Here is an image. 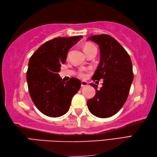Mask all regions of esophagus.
<instances>
[{
  "instance_id": "34e87169",
  "label": "esophagus",
  "mask_w": 157,
  "mask_h": 157,
  "mask_svg": "<svg viewBox=\"0 0 157 157\" xmlns=\"http://www.w3.org/2000/svg\"><path fill=\"white\" fill-rule=\"evenodd\" d=\"M88 85V82L87 81H81V87L82 88H83V87H86Z\"/></svg>"
}]
</instances>
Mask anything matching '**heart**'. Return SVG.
<instances>
[{"instance_id":"1","label":"heart","mask_w":157,"mask_h":157,"mask_svg":"<svg viewBox=\"0 0 157 157\" xmlns=\"http://www.w3.org/2000/svg\"><path fill=\"white\" fill-rule=\"evenodd\" d=\"M94 47H94V45L91 44H90V43H87V44H85V45H84V47H83V49H84L85 53H86L87 51H88L89 50H90L91 48H94ZM78 75L80 76L81 77H82V78H83V77L86 76V73L84 72L83 70H81L80 71H79Z\"/></svg>"}]
</instances>
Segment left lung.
<instances>
[{
  "label": "left lung",
  "instance_id": "obj_1",
  "mask_svg": "<svg viewBox=\"0 0 157 157\" xmlns=\"http://www.w3.org/2000/svg\"><path fill=\"white\" fill-rule=\"evenodd\" d=\"M88 40L97 44L100 49V63L92 78L103 79L104 83L100 90L90 83L96 94L87 104L96 117H109L119 111L129 95L133 79L132 63L124 48L111 36L94 35Z\"/></svg>",
  "mask_w": 157,
  "mask_h": 157
}]
</instances>
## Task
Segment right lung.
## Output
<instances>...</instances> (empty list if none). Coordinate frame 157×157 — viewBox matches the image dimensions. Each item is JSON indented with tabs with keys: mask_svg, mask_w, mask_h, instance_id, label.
Returning a JSON list of instances; mask_svg holds the SVG:
<instances>
[{
	"mask_svg": "<svg viewBox=\"0 0 157 157\" xmlns=\"http://www.w3.org/2000/svg\"><path fill=\"white\" fill-rule=\"evenodd\" d=\"M82 37L54 38L41 46L30 58L26 75L30 95L37 109L48 117L65 115L81 88L79 79L71 78L65 82L58 72L69 48Z\"/></svg>",
	"mask_w": 157,
	"mask_h": 157,
	"instance_id": "obj_1",
	"label": "right lung"
}]
</instances>
